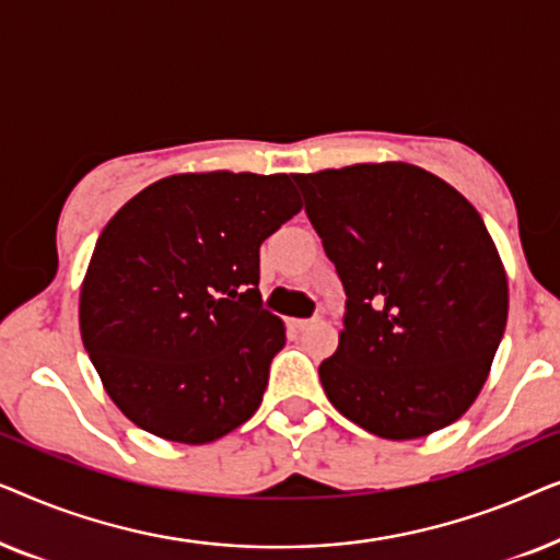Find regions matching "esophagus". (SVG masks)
Here are the masks:
<instances>
[{"instance_id": "obj_1", "label": "esophagus", "mask_w": 560, "mask_h": 560, "mask_svg": "<svg viewBox=\"0 0 560 560\" xmlns=\"http://www.w3.org/2000/svg\"><path fill=\"white\" fill-rule=\"evenodd\" d=\"M318 318H320V316H313V318H295L293 326L298 328V331H305V328H311L313 324H316Z\"/></svg>"}]
</instances>
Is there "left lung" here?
<instances>
[{
  "label": "left lung",
  "instance_id": "1",
  "mask_svg": "<svg viewBox=\"0 0 560 560\" xmlns=\"http://www.w3.org/2000/svg\"><path fill=\"white\" fill-rule=\"evenodd\" d=\"M347 305L318 374L364 431L410 441L477 400L508 324V278L485 221L408 163L293 175Z\"/></svg>",
  "mask_w": 560,
  "mask_h": 560
}]
</instances>
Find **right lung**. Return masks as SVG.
Wrapping results in <instances>:
<instances>
[{
  "label": "right lung",
  "instance_id": "obj_1",
  "mask_svg": "<svg viewBox=\"0 0 560 560\" xmlns=\"http://www.w3.org/2000/svg\"><path fill=\"white\" fill-rule=\"evenodd\" d=\"M298 211L288 175L188 173L106 224L81 288V339L135 425L196 446L255 416L285 347L259 295V247Z\"/></svg>",
  "mask_w": 560,
  "mask_h": 560
}]
</instances>
